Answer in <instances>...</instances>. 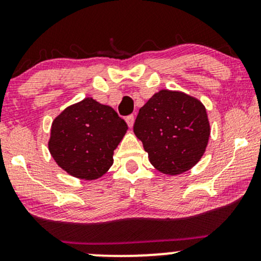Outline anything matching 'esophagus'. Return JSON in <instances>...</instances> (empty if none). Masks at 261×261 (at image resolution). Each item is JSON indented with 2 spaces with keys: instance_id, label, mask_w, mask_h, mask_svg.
<instances>
[{
  "instance_id": "34e87169",
  "label": "esophagus",
  "mask_w": 261,
  "mask_h": 261,
  "mask_svg": "<svg viewBox=\"0 0 261 261\" xmlns=\"http://www.w3.org/2000/svg\"><path fill=\"white\" fill-rule=\"evenodd\" d=\"M125 120H126L128 127H133L134 126V121H135V116L134 115L126 116V119H125Z\"/></svg>"
}]
</instances>
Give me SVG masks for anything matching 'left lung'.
I'll return each instance as SVG.
<instances>
[{
	"mask_svg": "<svg viewBox=\"0 0 261 261\" xmlns=\"http://www.w3.org/2000/svg\"><path fill=\"white\" fill-rule=\"evenodd\" d=\"M134 133L155 169L178 175L201 160L211 131L201 101L182 92L162 89L140 109Z\"/></svg>",
	"mask_w": 261,
	"mask_h": 261,
	"instance_id": "8db88e82",
	"label": "left lung"
}]
</instances>
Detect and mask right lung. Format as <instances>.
Wrapping results in <instances>:
<instances>
[{
  "label": "right lung",
  "mask_w": 261,
  "mask_h": 261,
  "mask_svg": "<svg viewBox=\"0 0 261 261\" xmlns=\"http://www.w3.org/2000/svg\"><path fill=\"white\" fill-rule=\"evenodd\" d=\"M126 131V122L112 107L88 97L56 116L47 146L60 168L74 178L95 180L113 166L114 149Z\"/></svg>",
  "instance_id": "right-lung-1"
}]
</instances>
